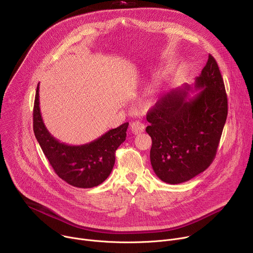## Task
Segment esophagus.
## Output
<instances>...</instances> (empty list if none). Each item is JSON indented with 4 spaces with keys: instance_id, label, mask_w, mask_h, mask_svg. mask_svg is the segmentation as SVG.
Here are the masks:
<instances>
[{
    "instance_id": "obj_1",
    "label": "esophagus",
    "mask_w": 253,
    "mask_h": 253,
    "mask_svg": "<svg viewBox=\"0 0 253 253\" xmlns=\"http://www.w3.org/2000/svg\"><path fill=\"white\" fill-rule=\"evenodd\" d=\"M131 131H132V133L133 134H139V133H142L144 130H145V125L143 124V123H141V122H139V121H135V122H133L132 124H131Z\"/></svg>"
}]
</instances>
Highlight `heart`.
I'll return each mask as SVG.
<instances>
[{"mask_svg": "<svg viewBox=\"0 0 253 253\" xmlns=\"http://www.w3.org/2000/svg\"><path fill=\"white\" fill-rule=\"evenodd\" d=\"M155 100H156V94H154V93L149 94V96H148V99H147L148 104H153V103L155 102Z\"/></svg>", "mask_w": 253, "mask_h": 253, "instance_id": "heart-1", "label": "heart"}]
</instances>
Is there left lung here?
Masks as SVG:
<instances>
[{
    "label": "left lung",
    "instance_id": "obj_1",
    "mask_svg": "<svg viewBox=\"0 0 253 253\" xmlns=\"http://www.w3.org/2000/svg\"><path fill=\"white\" fill-rule=\"evenodd\" d=\"M194 90L199 91L189 97L188 91ZM227 115L224 80L210 55L192 86L172 89L146 115L156 175L166 183L179 184L207 170L215 157Z\"/></svg>",
    "mask_w": 253,
    "mask_h": 253
}]
</instances>
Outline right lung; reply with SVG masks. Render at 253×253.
<instances>
[{"label": "right lung", "mask_w": 253, "mask_h": 253, "mask_svg": "<svg viewBox=\"0 0 253 253\" xmlns=\"http://www.w3.org/2000/svg\"><path fill=\"white\" fill-rule=\"evenodd\" d=\"M39 91L40 83L33 107V132L56 174L78 188H91L102 184L113 170L115 153L126 139L129 123L111 129L86 144L69 145L60 142L44 126Z\"/></svg>", "instance_id": "obj_1"}]
</instances>
